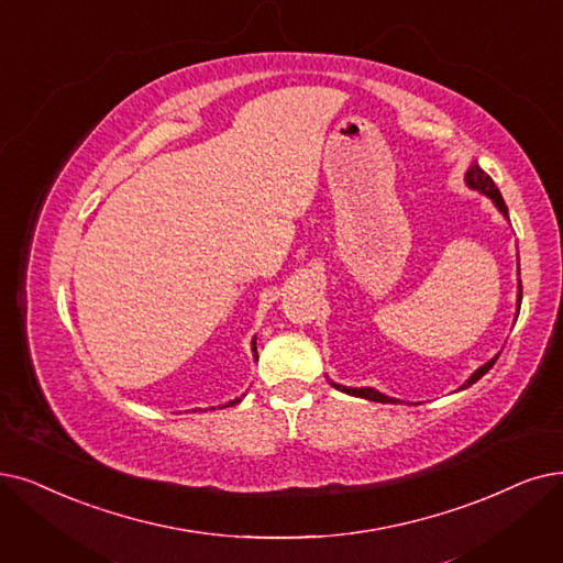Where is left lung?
Listing matches in <instances>:
<instances>
[{
    "mask_svg": "<svg viewBox=\"0 0 563 563\" xmlns=\"http://www.w3.org/2000/svg\"><path fill=\"white\" fill-rule=\"evenodd\" d=\"M466 185L471 187V189H478V191H483V194H487L492 200H494V206H497L499 210H501V214L508 219V208H506V203H504V198H501V194H499V189H497V185H494V179L481 168V166H471L468 168V173H466ZM517 302L522 305V286H520V296H517ZM499 357V355H497ZM497 357H492L487 365H483L478 372H474V376H471L466 384L462 386V388H468V386H474L476 380L483 376V374H487L489 369H492V365L497 363ZM336 390H342V393H349V395H355V397H365V399H372V401H384V404H388V401H397V399H393V397H386V395H380V393H376L374 388H344V386H336V384H332Z\"/></svg>",
    "mask_w": 563,
    "mask_h": 563,
    "instance_id": "1",
    "label": "left lung"
}]
</instances>
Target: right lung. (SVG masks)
I'll use <instances>...</instances> for the list:
<instances>
[{
    "label": "right lung",
    "instance_id": "right-lung-1",
    "mask_svg": "<svg viewBox=\"0 0 563 563\" xmlns=\"http://www.w3.org/2000/svg\"><path fill=\"white\" fill-rule=\"evenodd\" d=\"M254 353H256V342H254ZM256 357H258V355H256ZM238 401H240V399H233L231 404H238Z\"/></svg>",
    "mask_w": 563,
    "mask_h": 563
}]
</instances>
